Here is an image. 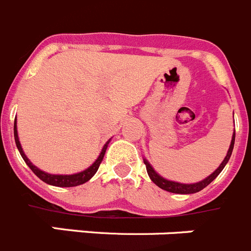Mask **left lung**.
Returning <instances> with one entry per match:
<instances>
[{
  "instance_id": "obj_1",
  "label": "left lung",
  "mask_w": 251,
  "mask_h": 251,
  "mask_svg": "<svg viewBox=\"0 0 251 251\" xmlns=\"http://www.w3.org/2000/svg\"><path fill=\"white\" fill-rule=\"evenodd\" d=\"M234 142H235V130H234V134H232L231 142H230V146H229V150H227L226 152V156H225V159L223 160V162L219 165V168L216 169L213 174H210L207 177H205L204 180L194 182V184H182V182H177V181H173V180L165 179V177H162L161 175H159L156 171L153 170L151 164L145 159V157H144V164L146 165V170H148V175L151 179V181H152L153 184H156L160 189H162V190H166L169 191V193H174V194H195V193H199L200 190H202L204 187H206L211 181H214V180L216 179V176L223 171V169L225 168V165L227 164L230 156H231L232 149H234Z\"/></svg>"
}]
</instances>
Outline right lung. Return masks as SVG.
<instances>
[{
	"label": "right lung",
	"mask_w": 251,
	"mask_h": 251,
	"mask_svg": "<svg viewBox=\"0 0 251 251\" xmlns=\"http://www.w3.org/2000/svg\"><path fill=\"white\" fill-rule=\"evenodd\" d=\"M13 135H15V142H16V146L19 149L20 153H21L22 159L25 160L27 165H28V168L35 173V175L37 177L42 180L44 182L49 185H52V186H58V187H71V186H77V185L81 184H85L86 181H89L91 179L92 176L96 174V171L99 170V166H100L101 161H102L103 156H105V152H106V149L109 146L110 141L111 139L107 140L105 145H103L102 150H101L100 155L94 162L92 165H90L89 168L85 169V170L80 171V173H76V174H71V175H58V174H49V173H45L42 171L41 169H38L37 166L32 164V162L28 160V157L25 155L24 150H22V146H21V142L19 140V132H17V123L15 121V125H13Z\"/></svg>",
	"instance_id": "1"
}]
</instances>
